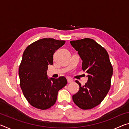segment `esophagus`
<instances>
[{
    "label": "esophagus",
    "mask_w": 129,
    "mask_h": 129,
    "mask_svg": "<svg viewBox=\"0 0 129 129\" xmlns=\"http://www.w3.org/2000/svg\"><path fill=\"white\" fill-rule=\"evenodd\" d=\"M67 81H68V83H71V82H73V80L71 78H68Z\"/></svg>",
    "instance_id": "34e87169"
}]
</instances>
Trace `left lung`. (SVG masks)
Here are the masks:
<instances>
[{
    "label": "left lung",
    "instance_id": "8db88e82",
    "mask_svg": "<svg viewBox=\"0 0 129 129\" xmlns=\"http://www.w3.org/2000/svg\"><path fill=\"white\" fill-rule=\"evenodd\" d=\"M70 43L82 60V70L88 74L85 85L76 81L80 89L73 95V101L81 109H91L103 101L110 88L112 65L106 49L93 39L85 38Z\"/></svg>",
    "mask_w": 129,
    "mask_h": 129
}]
</instances>
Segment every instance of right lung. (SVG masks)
I'll return each mask as SVG.
<instances>
[{"label":"right lung","instance_id":"add662e5","mask_svg":"<svg viewBox=\"0 0 129 129\" xmlns=\"http://www.w3.org/2000/svg\"><path fill=\"white\" fill-rule=\"evenodd\" d=\"M64 40L44 38L26 48L19 68L20 85L28 102L37 109L45 110L55 104L58 91L66 85L64 76L48 78L47 71L53 65V56L64 44Z\"/></svg>","mask_w":129,"mask_h":129}]
</instances>
